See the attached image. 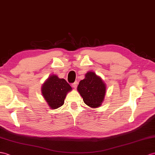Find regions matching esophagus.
<instances>
[{
    "label": "esophagus",
    "instance_id": "obj_1",
    "mask_svg": "<svg viewBox=\"0 0 155 155\" xmlns=\"http://www.w3.org/2000/svg\"><path fill=\"white\" fill-rule=\"evenodd\" d=\"M78 81H75L74 83H73L72 84H71V87H72L74 89H76L77 88V86H78Z\"/></svg>",
    "mask_w": 155,
    "mask_h": 155
}]
</instances>
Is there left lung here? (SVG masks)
I'll return each instance as SVG.
<instances>
[{
    "label": "left lung",
    "instance_id": "1",
    "mask_svg": "<svg viewBox=\"0 0 155 155\" xmlns=\"http://www.w3.org/2000/svg\"><path fill=\"white\" fill-rule=\"evenodd\" d=\"M84 80H81L78 91L84 103L91 108L99 107L104 101L106 85L102 79L93 71H88Z\"/></svg>",
    "mask_w": 155,
    "mask_h": 155
}]
</instances>
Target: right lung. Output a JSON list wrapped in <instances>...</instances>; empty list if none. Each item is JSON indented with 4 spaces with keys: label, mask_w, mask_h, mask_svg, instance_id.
I'll return each mask as SVG.
<instances>
[{
    "label": "right lung",
    "mask_w": 155,
    "mask_h": 155,
    "mask_svg": "<svg viewBox=\"0 0 155 155\" xmlns=\"http://www.w3.org/2000/svg\"><path fill=\"white\" fill-rule=\"evenodd\" d=\"M72 89L64 79L52 75L42 85L43 96L51 109H56L64 104L67 93Z\"/></svg>",
    "instance_id": "add662e5"
}]
</instances>
